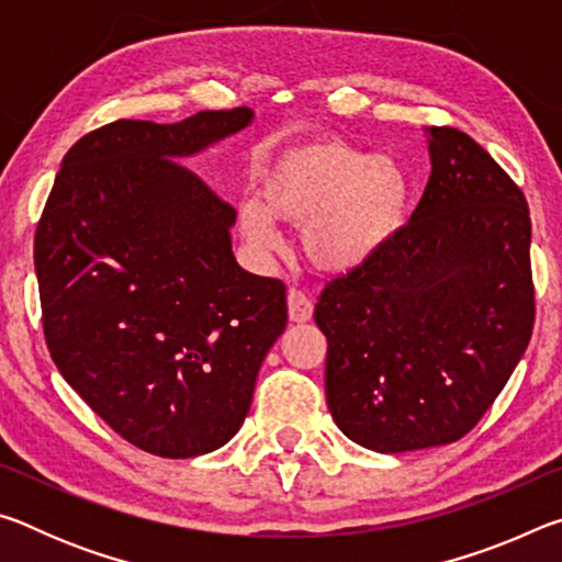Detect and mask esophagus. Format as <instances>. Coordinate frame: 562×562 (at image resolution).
Listing matches in <instances>:
<instances>
[{
  "label": "esophagus",
  "mask_w": 562,
  "mask_h": 562,
  "mask_svg": "<svg viewBox=\"0 0 562 562\" xmlns=\"http://www.w3.org/2000/svg\"><path fill=\"white\" fill-rule=\"evenodd\" d=\"M288 310H290V319L297 322V325L310 322L312 315H315V304H312V300L302 290L288 292Z\"/></svg>",
  "instance_id": "obj_1"
}]
</instances>
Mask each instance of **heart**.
Listing matches in <instances>:
<instances>
[{
  "label": "heart",
  "mask_w": 562,
  "mask_h": 562,
  "mask_svg": "<svg viewBox=\"0 0 562 562\" xmlns=\"http://www.w3.org/2000/svg\"><path fill=\"white\" fill-rule=\"evenodd\" d=\"M416 186L392 154H369L335 136L302 138L265 164L258 198L237 207L245 240L270 250L274 221L304 225L302 247L327 274H355L404 235Z\"/></svg>",
  "instance_id": "b5f03b06"
}]
</instances>
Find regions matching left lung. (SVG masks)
<instances>
[{
  "mask_svg": "<svg viewBox=\"0 0 562 562\" xmlns=\"http://www.w3.org/2000/svg\"><path fill=\"white\" fill-rule=\"evenodd\" d=\"M424 136L431 176L404 235L369 268L331 280L315 307L329 414L376 453L469 434L536 319L526 198L463 131Z\"/></svg>",
  "mask_w": 562,
  "mask_h": 562,
  "instance_id": "obj_1",
  "label": "left lung"
}]
</instances>
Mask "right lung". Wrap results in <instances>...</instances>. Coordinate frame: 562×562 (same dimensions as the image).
Segmentation results:
<instances>
[{
  "instance_id": "add662e5",
  "label": "right lung",
  "mask_w": 562,
  "mask_h": 562,
  "mask_svg": "<svg viewBox=\"0 0 562 562\" xmlns=\"http://www.w3.org/2000/svg\"><path fill=\"white\" fill-rule=\"evenodd\" d=\"M252 119L243 106L87 133L36 227L54 364L113 431L164 459L211 453L240 431L288 327L284 284L235 260L233 207L176 164Z\"/></svg>"
}]
</instances>
